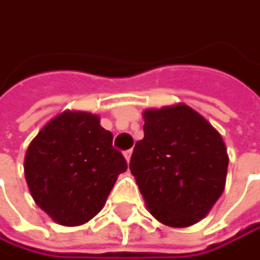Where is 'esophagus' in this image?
I'll return each mask as SVG.
<instances>
[{
    "mask_svg": "<svg viewBox=\"0 0 260 260\" xmlns=\"http://www.w3.org/2000/svg\"><path fill=\"white\" fill-rule=\"evenodd\" d=\"M123 155H124L126 161L129 163V161H131V157H133V151H131V149H129V151H124V152H123Z\"/></svg>",
    "mask_w": 260,
    "mask_h": 260,
    "instance_id": "esophagus-1",
    "label": "esophagus"
}]
</instances>
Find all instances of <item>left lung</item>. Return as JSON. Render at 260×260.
<instances>
[{
  "label": "left lung",
  "instance_id": "8db88e82",
  "mask_svg": "<svg viewBox=\"0 0 260 260\" xmlns=\"http://www.w3.org/2000/svg\"><path fill=\"white\" fill-rule=\"evenodd\" d=\"M143 118L145 137L129 169L149 213L175 229L200 222L225 189L229 154L221 134L186 103L149 108Z\"/></svg>",
  "mask_w": 260,
  "mask_h": 260
}]
</instances>
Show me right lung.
I'll use <instances>...</instances> for the list:
<instances>
[{
  "instance_id": "right-lung-1",
  "label": "right lung",
  "mask_w": 260,
  "mask_h": 260,
  "mask_svg": "<svg viewBox=\"0 0 260 260\" xmlns=\"http://www.w3.org/2000/svg\"><path fill=\"white\" fill-rule=\"evenodd\" d=\"M126 169V160L112 148V134L100 126L99 115L86 111L67 109L53 117L24 158L31 198L65 227L94 218Z\"/></svg>"
}]
</instances>
